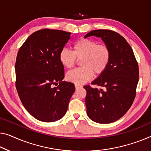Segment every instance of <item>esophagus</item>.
I'll return each mask as SVG.
<instances>
[{"mask_svg":"<svg viewBox=\"0 0 151 151\" xmlns=\"http://www.w3.org/2000/svg\"><path fill=\"white\" fill-rule=\"evenodd\" d=\"M80 87H81V85H75V89H79Z\"/></svg>","mask_w":151,"mask_h":151,"instance_id":"obj_1","label":"esophagus"}]
</instances>
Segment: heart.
<instances>
[{
  "label": "heart",
  "mask_w": 151,
  "mask_h": 151,
  "mask_svg": "<svg viewBox=\"0 0 151 151\" xmlns=\"http://www.w3.org/2000/svg\"><path fill=\"white\" fill-rule=\"evenodd\" d=\"M111 49L107 45L98 44L90 39H80L72 45V52L64 49L60 51L59 60L63 67L73 68L76 60H81V68L67 73L66 78L75 85H82L96 76L104 74L111 64Z\"/></svg>",
  "instance_id": "b5f03b06"
}]
</instances>
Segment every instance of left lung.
<instances>
[{
    "mask_svg": "<svg viewBox=\"0 0 151 151\" xmlns=\"http://www.w3.org/2000/svg\"><path fill=\"white\" fill-rule=\"evenodd\" d=\"M100 37L111 49V64L104 74L84 86L87 113L92 121L110 123L124 115L133 104L139 68L131 46L122 36L110 30H92L85 36Z\"/></svg>",
    "mask_w": 151,
    "mask_h": 151,
    "instance_id": "left-lung-1",
    "label": "left lung"
}]
</instances>
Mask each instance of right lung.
Returning <instances> with one entry per match:
<instances>
[{"label": "right lung", "mask_w": 151, "mask_h": 151, "mask_svg": "<svg viewBox=\"0 0 151 151\" xmlns=\"http://www.w3.org/2000/svg\"><path fill=\"white\" fill-rule=\"evenodd\" d=\"M70 34L47 28L36 31L17 53L15 67L18 95L29 113L40 121L61 119L75 91L73 83L62 81L64 69L59 60Z\"/></svg>", "instance_id": "add662e5"}]
</instances>
